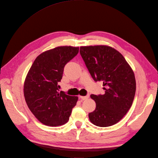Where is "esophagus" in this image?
I'll use <instances>...</instances> for the list:
<instances>
[{"mask_svg":"<svg viewBox=\"0 0 158 158\" xmlns=\"http://www.w3.org/2000/svg\"><path fill=\"white\" fill-rule=\"evenodd\" d=\"M89 98V95H87L85 96H79V99L81 100V101H84V100H86Z\"/></svg>","mask_w":158,"mask_h":158,"instance_id":"esophagus-1","label":"esophagus"}]
</instances>
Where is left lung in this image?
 Listing matches in <instances>:
<instances>
[{
  "label": "left lung",
  "instance_id": "1",
  "mask_svg": "<svg viewBox=\"0 0 158 158\" xmlns=\"http://www.w3.org/2000/svg\"><path fill=\"white\" fill-rule=\"evenodd\" d=\"M80 52L95 82H102L103 95H90L96 107L89 113L94 125L112 126L121 121L132 106L136 92L134 72L124 56L107 45L80 47Z\"/></svg>",
  "mask_w": 158,
  "mask_h": 158
}]
</instances>
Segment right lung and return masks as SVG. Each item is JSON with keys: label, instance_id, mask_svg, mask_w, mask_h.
<instances>
[{"label": "right lung", "instance_id": "add662e5", "mask_svg": "<svg viewBox=\"0 0 158 158\" xmlns=\"http://www.w3.org/2000/svg\"><path fill=\"white\" fill-rule=\"evenodd\" d=\"M79 47H57L38 56L23 85L26 102L31 113L47 126L63 125L69 120L78 98L60 92L58 83L66 64L78 53Z\"/></svg>", "mask_w": 158, "mask_h": 158}]
</instances>
